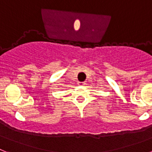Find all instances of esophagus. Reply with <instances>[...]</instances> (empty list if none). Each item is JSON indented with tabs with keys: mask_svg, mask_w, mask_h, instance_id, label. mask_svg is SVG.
Here are the masks:
<instances>
[{
	"mask_svg": "<svg viewBox=\"0 0 152 152\" xmlns=\"http://www.w3.org/2000/svg\"><path fill=\"white\" fill-rule=\"evenodd\" d=\"M85 83L84 82H78V85L79 86H84V85H85Z\"/></svg>",
	"mask_w": 152,
	"mask_h": 152,
	"instance_id": "34e87169",
	"label": "esophagus"
}]
</instances>
